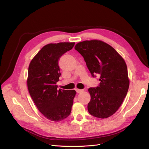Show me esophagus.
<instances>
[{
	"mask_svg": "<svg viewBox=\"0 0 149 149\" xmlns=\"http://www.w3.org/2000/svg\"><path fill=\"white\" fill-rule=\"evenodd\" d=\"M75 91H76V92L78 93H81V92H83V90H81V89H78V88L75 89Z\"/></svg>",
	"mask_w": 149,
	"mask_h": 149,
	"instance_id": "1",
	"label": "esophagus"
}]
</instances>
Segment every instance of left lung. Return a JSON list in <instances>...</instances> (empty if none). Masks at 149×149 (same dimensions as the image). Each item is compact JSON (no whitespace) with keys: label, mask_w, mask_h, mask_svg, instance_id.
<instances>
[{"label":"left lung","mask_w":149,"mask_h":149,"mask_svg":"<svg viewBox=\"0 0 149 149\" xmlns=\"http://www.w3.org/2000/svg\"><path fill=\"white\" fill-rule=\"evenodd\" d=\"M75 49L84 59L92 76L100 75V84L91 87L88 111L94 117L105 118L114 114L128 91L127 69L123 58L110 45L101 41H85Z\"/></svg>","instance_id":"left-lung-1"}]
</instances>
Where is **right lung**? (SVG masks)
<instances>
[{
    "label": "right lung",
    "instance_id": "right-lung-1",
    "mask_svg": "<svg viewBox=\"0 0 149 149\" xmlns=\"http://www.w3.org/2000/svg\"><path fill=\"white\" fill-rule=\"evenodd\" d=\"M75 42L49 44L41 48L30 63L27 87L36 107L51 121H62L69 116L76 92L57 90L61 75L58 61Z\"/></svg>",
    "mask_w": 149,
    "mask_h": 149
}]
</instances>
